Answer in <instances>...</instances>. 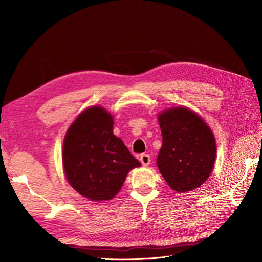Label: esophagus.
I'll list each match as a JSON object with an SVG mask.
<instances>
[{
    "mask_svg": "<svg viewBox=\"0 0 262 262\" xmlns=\"http://www.w3.org/2000/svg\"><path fill=\"white\" fill-rule=\"evenodd\" d=\"M139 160H140V162L142 163V166L146 167V166H148L149 162H150V157H149V155H147V154H142V155H140Z\"/></svg>",
    "mask_w": 262,
    "mask_h": 262,
    "instance_id": "obj_1",
    "label": "esophagus"
}]
</instances>
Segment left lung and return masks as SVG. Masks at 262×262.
<instances>
[{
    "instance_id": "8db88e82",
    "label": "left lung",
    "mask_w": 262,
    "mask_h": 262,
    "mask_svg": "<svg viewBox=\"0 0 262 262\" xmlns=\"http://www.w3.org/2000/svg\"><path fill=\"white\" fill-rule=\"evenodd\" d=\"M162 146L157 167L176 192L199 188L210 176L216 154L214 136L206 122L186 107H173L158 115Z\"/></svg>"
}]
</instances>
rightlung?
Listing matches in <instances>:
<instances>
[{"mask_svg": "<svg viewBox=\"0 0 262 262\" xmlns=\"http://www.w3.org/2000/svg\"><path fill=\"white\" fill-rule=\"evenodd\" d=\"M113 127V116L103 107L92 106L79 114L64 136L66 177L74 190L90 201L115 198L128 172L141 166L114 135Z\"/></svg>", "mask_w": 262, "mask_h": 262, "instance_id": "1", "label": "right lung"}]
</instances>
